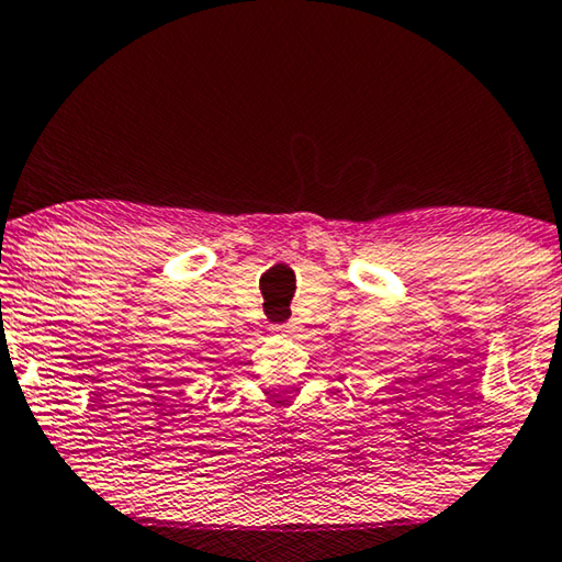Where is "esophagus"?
<instances>
[{
  "instance_id": "obj_1",
  "label": "esophagus",
  "mask_w": 562,
  "mask_h": 562,
  "mask_svg": "<svg viewBox=\"0 0 562 562\" xmlns=\"http://www.w3.org/2000/svg\"><path fill=\"white\" fill-rule=\"evenodd\" d=\"M271 333L273 335H281V337H294L296 335V325H289V322H286V325H273Z\"/></svg>"
}]
</instances>
